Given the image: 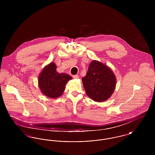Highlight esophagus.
Returning <instances> with one entry per match:
<instances>
[{
    "instance_id": "1",
    "label": "esophagus",
    "mask_w": 155,
    "mask_h": 155,
    "mask_svg": "<svg viewBox=\"0 0 155 155\" xmlns=\"http://www.w3.org/2000/svg\"><path fill=\"white\" fill-rule=\"evenodd\" d=\"M78 77H79V76H78V75H73V78H74V79H77V78H78Z\"/></svg>"
}]
</instances>
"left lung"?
<instances>
[{"label": "left lung", "instance_id": "1", "mask_svg": "<svg viewBox=\"0 0 155 155\" xmlns=\"http://www.w3.org/2000/svg\"><path fill=\"white\" fill-rule=\"evenodd\" d=\"M82 81L87 95L97 102L108 99L113 94L116 84V76L112 70L97 60L90 63Z\"/></svg>", "mask_w": 155, "mask_h": 155}]
</instances>
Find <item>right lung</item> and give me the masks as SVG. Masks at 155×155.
<instances>
[{"instance_id":"1","label":"right lung","mask_w":155,"mask_h":155,"mask_svg":"<svg viewBox=\"0 0 155 155\" xmlns=\"http://www.w3.org/2000/svg\"><path fill=\"white\" fill-rule=\"evenodd\" d=\"M56 66L52 62L44 68L39 75V87L45 96L57 98L61 96L67 82L72 77L65 73L60 74L56 71Z\"/></svg>"}]
</instances>
